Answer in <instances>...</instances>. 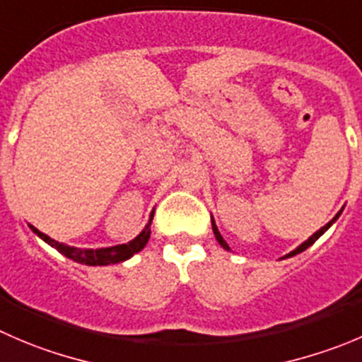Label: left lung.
I'll use <instances>...</instances> for the list:
<instances>
[{
  "label": "left lung",
  "instance_id": "left-lung-1",
  "mask_svg": "<svg viewBox=\"0 0 362 362\" xmlns=\"http://www.w3.org/2000/svg\"><path fill=\"white\" fill-rule=\"evenodd\" d=\"M339 214H341V210H339V212H338V214H336V217H334V219H332V221H329V223H327V224H325V226H324V228H320V230H318V231H317V233H313V235H311V237H310V238H308V240H306V242H303V244H300V245H299V247H297V249H293V251H292V252H288V255H286V258H290V256H296V255H299V252H303V251H304V249H308V247H310V245H311V244H315V240H318V238H320V235H324V233H325V231H327V230H329V228H331V224H332V223H334V221H336V219H338V217H339ZM212 230H214V235H216L217 242H219V244H221V245H223V247H224V249H226V251H230V245H228V244H226V242H224V238H223V237H221L219 230H217V226H216V224H214V223H212Z\"/></svg>",
  "mask_w": 362,
  "mask_h": 362
}]
</instances>
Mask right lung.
Returning <instances> with one entry per match:
<instances>
[{
	"label": "right lung",
	"mask_w": 362,
	"mask_h": 362,
	"mask_svg": "<svg viewBox=\"0 0 362 362\" xmlns=\"http://www.w3.org/2000/svg\"><path fill=\"white\" fill-rule=\"evenodd\" d=\"M152 217L153 216H150V221H148V224L145 226V230H143L141 233L134 238V240H131L129 244H122V245H115V247H104V249L72 247V245L59 244V242H56L54 238H51L49 235L38 231L35 226H31V230H33L35 233L42 238V240H45L49 245L56 247L59 252H62V255H65L66 258L74 259V262L84 263V265H93V267L110 265V263L125 262V259H129L132 255H136V252H139L143 247H145L146 242H148V238H150V224H152Z\"/></svg>",
	"instance_id": "right-lung-1"
}]
</instances>
